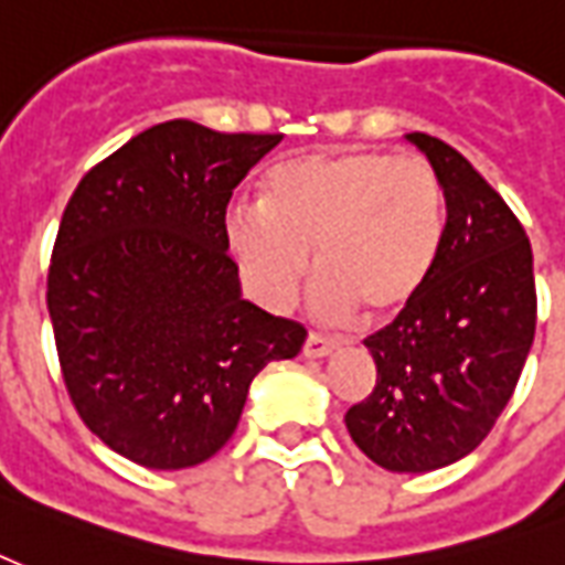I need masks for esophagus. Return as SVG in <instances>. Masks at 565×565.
Segmentation results:
<instances>
[{"label": "esophagus", "instance_id": "esophagus-1", "mask_svg": "<svg viewBox=\"0 0 565 565\" xmlns=\"http://www.w3.org/2000/svg\"><path fill=\"white\" fill-rule=\"evenodd\" d=\"M302 353H305V359H326V356H332V353H335V341H329V338L311 332V335L305 338Z\"/></svg>", "mask_w": 565, "mask_h": 565}]
</instances>
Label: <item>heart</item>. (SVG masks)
<instances>
[{
    "instance_id": "1",
    "label": "heart",
    "mask_w": 565,
    "mask_h": 565,
    "mask_svg": "<svg viewBox=\"0 0 565 565\" xmlns=\"http://www.w3.org/2000/svg\"><path fill=\"white\" fill-rule=\"evenodd\" d=\"M227 245L250 294L287 308L315 266L311 305L323 320L362 308L374 320L407 311L425 290L446 236L440 177L425 158L371 149L284 161L257 206H233Z\"/></svg>"
}]
</instances>
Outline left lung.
I'll list each match as a JSON object with an SVG mask.
<instances>
[{
	"mask_svg": "<svg viewBox=\"0 0 565 565\" xmlns=\"http://www.w3.org/2000/svg\"><path fill=\"white\" fill-rule=\"evenodd\" d=\"M446 198V236L416 302L365 347L377 383L347 411L359 449L392 473L461 461L512 398L536 332L533 250L473 164L431 134H407Z\"/></svg>",
	"mask_w": 565,
	"mask_h": 565,
	"instance_id": "obj_1",
	"label": "left lung"
}]
</instances>
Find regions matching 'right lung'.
<instances>
[{"label":"right lung","mask_w":565,"mask_h":565,"mask_svg":"<svg viewBox=\"0 0 565 565\" xmlns=\"http://www.w3.org/2000/svg\"><path fill=\"white\" fill-rule=\"evenodd\" d=\"M278 143L191 119L152 125L65 206L47 275L62 377L86 428L140 467L212 458L250 380L302 350V326L242 299L224 230L233 188Z\"/></svg>","instance_id":"obj_1"}]
</instances>
